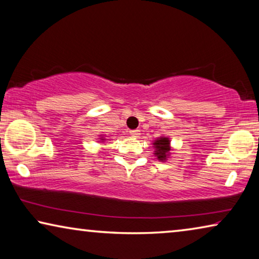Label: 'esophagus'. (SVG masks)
<instances>
[{
	"instance_id": "obj_1",
	"label": "esophagus",
	"mask_w": 259,
	"mask_h": 259,
	"mask_svg": "<svg viewBox=\"0 0 259 259\" xmlns=\"http://www.w3.org/2000/svg\"><path fill=\"white\" fill-rule=\"evenodd\" d=\"M130 134H131V137H133V138H138V137H139V134H140V131H139V130L130 131Z\"/></svg>"
}]
</instances>
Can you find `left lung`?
<instances>
[{
  "mask_svg": "<svg viewBox=\"0 0 259 259\" xmlns=\"http://www.w3.org/2000/svg\"><path fill=\"white\" fill-rule=\"evenodd\" d=\"M153 147H154V154L156 159L159 161H162L164 162L168 157L171 154V146H170V140L168 137H159L156 138L154 141H153Z\"/></svg>",
  "mask_w": 259,
  "mask_h": 259,
  "instance_id": "left-lung-1",
  "label": "left lung"
}]
</instances>
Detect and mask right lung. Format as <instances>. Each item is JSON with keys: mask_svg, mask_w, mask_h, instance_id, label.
Segmentation results:
<instances>
[{"mask_svg": "<svg viewBox=\"0 0 259 259\" xmlns=\"http://www.w3.org/2000/svg\"><path fill=\"white\" fill-rule=\"evenodd\" d=\"M105 140H106V139H105L104 134H102V136H99V139H98V141H99V142H104Z\"/></svg>", "mask_w": 259, "mask_h": 259, "instance_id": "obj_1", "label": "right lung"}]
</instances>
